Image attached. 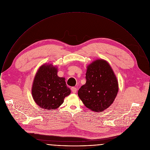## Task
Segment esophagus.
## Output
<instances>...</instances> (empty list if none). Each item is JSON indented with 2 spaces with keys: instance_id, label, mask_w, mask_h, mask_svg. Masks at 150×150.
Here are the masks:
<instances>
[{
  "instance_id": "34e87169",
  "label": "esophagus",
  "mask_w": 150,
  "mask_h": 150,
  "mask_svg": "<svg viewBox=\"0 0 150 150\" xmlns=\"http://www.w3.org/2000/svg\"><path fill=\"white\" fill-rule=\"evenodd\" d=\"M71 90H72V93H76V91H77V89L76 88H75V87H72V88H71Z\"/></svg>"
}]
</instances>
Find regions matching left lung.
Returning <instances> with one entry per match:
<instances>
[{
  "label": "left lung",
  "mask_w": 150,
  "mask_h": 150,
  "mask_svg": "<svg viewBox=\"0 0 150 150\" xmlns=\"http://www.w3.org/2000/svg\"><path fill=\"white\" fill-rule=\"evenodd\" d=\"M86 79V83L78 90L79 97L91 111H104L118 92V82L111 67L105 60H95L87 67Z\"/></svg>",
  "instance_id": "8db88e82"
}]
</instances>
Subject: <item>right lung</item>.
Instances as JSON below:
<instances>
[{
	"instance_id": "1",
	"label": "right lung",
	"mask_w": 150,
	"mask_h": 150,
	"mask_svg": "<svg viewBox=\"0 0 150 150\" xmlns=\"http://www.w3.org/2000/svg\"><path fill=\"white\" fill-rule=\"evenodd\" d=\"M57 67L45 64L39 67L32 86V96L40 108L52 110L59 108L71 93L65 78L57 75Z\"/></svg>"
}]
</instances>
